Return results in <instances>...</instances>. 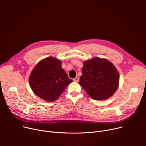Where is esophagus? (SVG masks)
I'll use <instances>...</instances> for the list:
<instances>
[{
  "label": "esophagus",
  "mask_w": 146,
  "mask_h": 146,
  "mask_svg": "<svg viewBox=\"0 0 146 146\" xmlns=\"http://www.w3.org/2000/svg\"><path fill=\"white\" fill-rule=\"evenodd\" d=\"M73 81L76 82H78L79 81V78L78 77H76L75 78L73 79Z\"/></svg>",
  "instance_id": "1"
}]
</instances>
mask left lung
Instances as JSON below:
<instances>
[{"mask_svg": "<svg viewBox=\"0 0 146 146\" xmlns=\"http://www.w3.org/2000/svg\"><path fill=\"white\" fill-rule=\"evenodd\" d=\"M83 64L79 84L94 100L110 98L119 83V74L114 65L108 60L98 57L86 61Z\"/></svg>", "mask_w": 146, "mask_h": 146, "instance_id": "8db88e82", "label": "left lung"}]
</instances>
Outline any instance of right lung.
<instances>
[{"instance_id": "right-lung-1", "label": "right lung", "mask_w": 146, "mask_h": 146, "mask_svg": "<svg viewBox=\"0 0 146 146\" xmlns=\"http://www.w3.org/2000/svg\"><path fill=\"white\" fill-rule=\"evenodd\" d=\"M72 82L62 68V62L52 57L38 63L29 77V84L33 92L47 102L56 100Z\"/></svg>"}]
</instances>
